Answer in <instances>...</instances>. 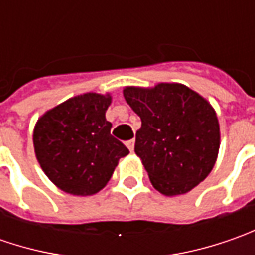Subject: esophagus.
<instances>
[{"instance_id": "obj_1", "label": "esophagus", "mask_w": 255, "mask_h": 255, "mask_svg": "<svg viewBox=\"0 0 255 255\" xmlns=\"http://www.w3.org/2000/svg\"><path fill=\"white\" fill-rule=\"evenodd\" d=\"M126 146H128V149H129V150H130V152H133V150H134V140H128V142H126Z\"/></svg>"}]
</instances>
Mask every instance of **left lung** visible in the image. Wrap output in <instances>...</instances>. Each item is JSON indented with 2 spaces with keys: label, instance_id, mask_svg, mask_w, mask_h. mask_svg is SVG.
<instances>
[{
  "label": "left lung",
  "instance_id": "obj_1",
  "mask_svg": "<svg viewBox=\"0 0 255 255\" xmlns=\"http://www.w3.org/2000/svg\"><path fill=\"white\" fill-rule=\"evenodd\" d=\"M123 96L140 116L134 153L156 190L184 194L210 174L220 149V125L207 99L186 85L166 82L126 86Z\"/></svg>",
  "mask_w": 255,
  "mask_h": 255
}]
</instances>
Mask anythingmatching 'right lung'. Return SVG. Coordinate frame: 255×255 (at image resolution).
Segmentation results:
<instances>
[{
  "instance_id": "right-lung-1",
  "label": "right lung",
  "mask_w": 255,
  "mask_h": 255,
  "mask_svg": "<svg viewBox=\"0 0 255 255\" xmlns=\"http://www.w3.org/2000/svg\"><path fill=\"white\" fill-rule=\"evenodd\" d=\"M111 93L88 92L55 106L34 128L36 160L58 189L74 196H92L111 180L128 147L111 134L105 113Z\"/></svg>"
}]
</instances>
